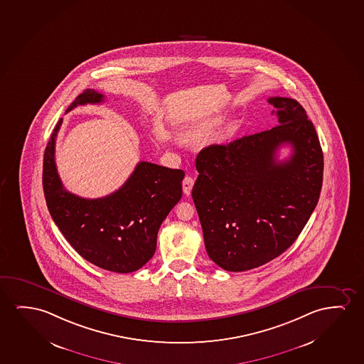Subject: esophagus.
I'll return each instance as SVG.
<instances>
[{"mask_svg":"<svg viewBox=\"0 0 364 364\" xmlns=\"http://www.w3.org/2000/svg\"><path fill=\"white\" fill-rule=\"evenodd\" d=\"M193 185H195V178H193V177H191V176H186L185 179H183V182H182V186H183V192H185L186 196L191 195V191L193 188Z\"/></svg>","mask_w":364,"mask_h":364,"instance_id":"34e87169","label":"esophagus"}]
</instances>
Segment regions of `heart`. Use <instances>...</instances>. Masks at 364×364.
Listing matches in <instances>:
<instances>
[{
    "label": "heart",
    "mask_w": 364,
    "mask_h": 364,
    "mask_svg": "<svg viewBox=\"0 0 364 364\" xmlns=\"http://www.w3.org/2000/svg\"><path fill=\"white\" fill-rule=\"evenodd\" d=\"M220 122V116H215V117L210 118V119H208V121H205L203 124H200V127L196 128L195 134L200 132V131H202V129H207V128L215 127V126H217V124H218Z\"/></svg>",
    "instance_id": "1"
}]
</instances>
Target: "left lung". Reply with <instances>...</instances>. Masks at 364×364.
<instances>
[{
  "label": "left lung",
  "mask_w": 364,
  "mask_h": 364,
  "mask_svg": "<svg viewBox=\"0 0 364 364\" xmlns=\"http://www.w3.org/2000/svg\"><path fill=\"white\" fill-rule=\"evenodd\" d=\"M279 124L227 144H210L196 159L192 198L205 251L225 271L263 266L292 246L317 205L323 152L299 103L268 98ZM274 113V111H273ZM288 144L293 154L278 161Z\"/></svg>",
  "instance_id": "left-lung-1"
}]
</instances>
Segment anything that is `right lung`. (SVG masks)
<instances>
[{
    "label": "right lung",
    "instance_id": "1",
    "mask_svg": "<svg viewBox=\"0 0 364 364\" xmlns=\"http://www.w3.org/2000/svg\"><path fill=\"white\" fill-rule=\"evenodd\" d=\"M103 100L102 93L86 90L66 112ZM61 124L62 118L43 156L42 185L52 220L86 261L117 273L137 271L154 257L159 227L182 197L185 172L139 162L111 195L95 200L78 197L65 190L57 173L55 144Z\"/></svg>",
    "mask_w": 364,
    "mask_h": 364
}]
</instances>
